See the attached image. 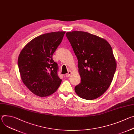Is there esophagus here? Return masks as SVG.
Returning <instances> with one entry per match:
<instances>
[{
    "label": "esophagus",
    "instance_id": "34e87169",
    "mask_svg": "<svg viewBox=\"0 0 134 134\" xmlns=\"http://www.w3.org/2000/svg\"><path fill=\"white\" fill-rule=\"evenodd\" d=\"M71 74V71H68V72L67 74H66L65 75V76H66V77H69V76H70Z\"/></svg>",
    "mask_w": 134,
    "mask_h": 134
}]
</instances>
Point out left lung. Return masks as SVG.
Returning <instances> with one entry per match:
<instances>
[{"label":"left lung","instance_id":"left-lung-1","mask_svg":"<svg viewBox=\"0 0 134 134\" xmlns=\"http://www.w3.org/2000/svg\"><path fill=\"white\" fill-rule=\"evenodd\" d=\"M66 35L79 62L81 82L75 91L82 99H96L108 90L116 70L112 48L106 40L88 32L72 31Z\"/></svg>","mask_w":134,"mask_h":134}]
</instances>
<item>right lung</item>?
<instances>
[{
  "instance_id": "1",
  "label": "right lung",
  "mask_w": 134,
  "mask_h": 134,
  "mask_svg": "<svg viewBox=\"0 0 134 134\" xmlns=\"http://www.w3.org/2000/svg\"><path fill=\"white\" fill-rule=\"evenodd\" d=\"M66 32L42 34L30 41L18 56V66L24 85L34 94L40 97L54 93L62 80L57 70L58 65L52 55L60 44Z\"/></svg>"
}]
</instances>
